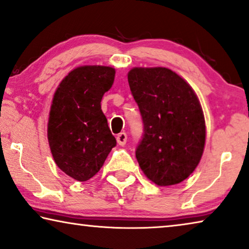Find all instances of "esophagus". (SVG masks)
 <instances>
[{
  "mask_svg": "<svg viewBox=\"0 0 249 249\" xmlns=\"http://www.w3.org/2000/svg\"><path fill=\"white\" fill-rule=\"evenodd\" d=\"M116 140H117L118 145L123 146V145H125V144H126V141H127V135H126V133L122 132V133H120V134L117 135Z\"/></svg>",
  "mask_w": 249,
  "mask_h": 249,
  "instance_id": "obj_1",
  "label": "esophagus"
}]
</instances>
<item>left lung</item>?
I'll return each mask as SVG.
<instances>
[{
	"mask_svg": "<svg viewBox=\"0 0 249 249\" xmlns=\"http://www.w3.org/2000/svg\"><path fill=\"white\" fill-rule=\"evenodd\" d=\"M128 85L139 106L143 135L135 155L158 185L182 182L195 171L206 141L205 117L194 89L168 68H133Z\"/></svg>",
	"mask_w": 249,
	"mask_h": 249,
	"instance_id": "8db88e82",
	"label": "left lung"
}]
</instances>
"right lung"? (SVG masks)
Listing matches in <instances>:
<instances>
[{
    "label": "right lung",
    "mask_w": 249,
    "mask_h": 249,
    "mask_svg": "<svg viewBox=\"0 0 249 249\" xmlns=\"http://www.w3.org/2000/svg\"><path fill=\"white\" fill-rule=\"evenodd\" d=\"M114 77L115 69L110 67H78L54 92L48 140L55 164L75 180L87 181L94 177L116 146L101 107Z\"/></svg>",
    "instance_id": "add662e5"
}]
</instances>
